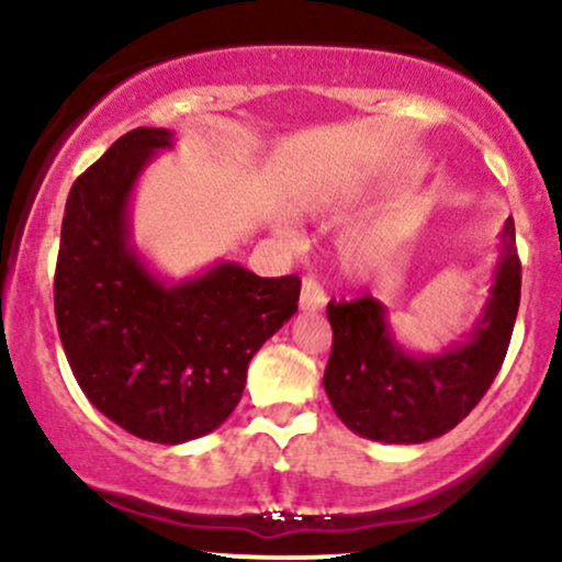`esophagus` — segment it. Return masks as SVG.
<instances>
[{
  "label": "esophagus",
  "instance_id": "34e87169",
  "mask_svg": "<svg viewBox=\"0 0 562 562\" xmlns=\"http://www.w3.org/2000/svg\"><path fill=\"white\" fill-rule=\"evenodd\" d=\"M327 303L325 290L319 288V282L314 277H303V285H301V308L306 312H314V308H322Z\"/></svg>",
  "mask_w": 562,
  "mask_h": 562
}]
</instances>
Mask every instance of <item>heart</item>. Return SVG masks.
Returning a JSON list of instances; mask_svg holds the SVG:
<instances>
[{
    "mask_svg": "<svg viewBox=\"0 0 562 562\" xmlns=\"http://www.w3.org/2000/svg\"><path fill=\"white\" fill-rule=\"evenodd\" d=\"M348 256H351V259H359V256H362V250H357V248H351V250H348Z\"/></svg>",
    "mask_w": 562,
    "mask_h": 562,
    "instance_id": "b5f03b06",
    "label": "heart"
}]
</instances>
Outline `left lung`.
Listing matches in <instances>:
<instances>
[{
    "mask_svg": "<svg viewBox=\"0 0 562 562\" xmlns=\"http://www.w3.org/2000/svg\"><path fill=\"white\" fill-rule=\"evenodd\" d=\"M520 306L515 224L502 229L499 261L486 306L462 344L412 353L398 344L389 314L372 295L327 303L333 351L325 383L335 415L353 434L383 443H423L449 434L494 383Z\"/></svg>",
    "mask_w": 562,
    "mask_h": 562,
    "instance_id": "obj_1",
    "label": "left lung"
}]
</instances>
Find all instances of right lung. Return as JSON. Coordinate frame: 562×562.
Returning <instances> with one entry per match:
<instances>
[{"label":"right lung","instance_id":"right-lung-1","mask_svg":"<svg viewBox=\"0 0 562 562\" xmlns=\"http://www.w3.org/2000/svg\"><path fill=\"white\" fill-rule=\"evenodd\" d=\"M169 128L139 126L76 179L63 216L55 317L70 370L108 420L156 443L216 430L254 353L299 312L301 280L218 261L164 282L132 245L128 200Z\"/></svg>","mask_w":562,"mask_h":562}]
</instances>
